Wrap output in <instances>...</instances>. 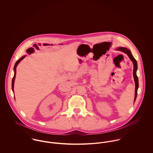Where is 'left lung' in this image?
Wrapping results in <instances>:
<instances>
[{
  "label": "left lung",
  "instance_id": "8db88e82",
  "mask_svg": "<svg viewBox=\"0 0 153 153\" xmlns=\"http://www.w3.org/2000/svg\"><path fill=\"white\" fill-rule=\"evenodd\" d=\"M118 51H122L123 52H124L125 53H126L128 57L130 58V59H131V61L133 63V65H134V69H133V76H134V81H135V98H134V102L136 100L137 98V90L138 88V77L137 76V61L135 60V59L133 57L132 55L131 54V51L128 49L126 48H124V47H120L118 48L117 49Z\"/></svg>",
  "mask_w": 153,
  "mask_h": 153
}]
</instances>
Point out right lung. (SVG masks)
I'll use <instances>...</instances> for the list:
<instances>
[{
    "instance_id": "1",
    "label": "right lung",
    "mask_w": 153,
    "mask_h": 153,
    "mask_svg": "<svg viewBox=\"0 0 153 153\" xmlns=\"http://www.w3.org/2000/svg\"><path fill=\"white\" fill-rule=\"evenodd\" d=\"M25 56H23L22 58H21L19 60H18L16 62V63H15V66H14V71H15V74H14V76H13V78H12V90H13V87H14V82H15V76H16V67H17V65H18V64L22 61L23 59H24L25 58Z\"/></svg>"
}]
</instances>
